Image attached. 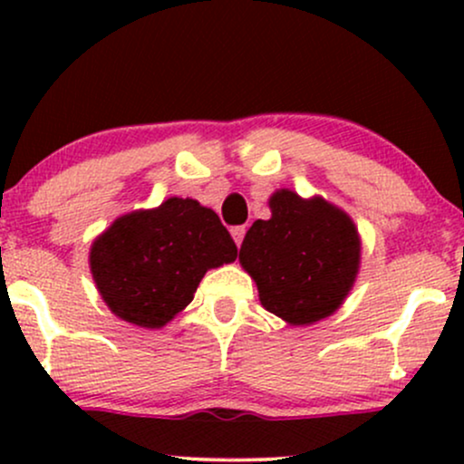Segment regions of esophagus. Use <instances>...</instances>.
<instances>
[{
    "instance_id": "obj_1",
    "label": "esophagus",
    "mask_w": 464,
    "mask_h": 464,
    "mask_svg": "<svg viewBox=\"0 0 464 464\" xmlns=\"http://www.w3.org/2000/svg\"><path fill=\"white\" fill-rule=\"evenodd\" d=\"M231 236H233V239H236L237 246H242L244 236H246V227H233L231 228Z\"/></svg>"
}]
</instances>
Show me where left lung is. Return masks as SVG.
<instances>
[{"label": "left lung", "mask_w": 464, "mask_h": 464, "mask_svg": "<svg viewBox=\"0 0 464 464\" xmlns=\"http://www.w3.org/2000/svg\"><path fill=\"white\" fill-rule=\"evenodd\" d=\"M270 220H255L239 248L259 301L290 324H312L343 305L360 268L353 220L321 196L305 200L279 189L268 200Z\"/></svg>", "instance_id": "8db88e82"}]
</instances>
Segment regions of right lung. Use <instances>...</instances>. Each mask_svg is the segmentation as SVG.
I'll use <instances>...</instances> for the list:
<instances>
[{
	"instance_id": "right-lung-1",
	"label": "right lung",
	"mask_w": 464,
	"mask_h": 464,
	"mask_svg": "<svg viewBox=\"0 0 464 464\" xmlns=\"http://www.w3.org/2000/svg\"><path fill=\"white\" fill-rule=\"evenodd\" d=\"M237 246L216 211L191 198L126 214L92 244L100 296L121 321L159 329L194 299L209 268L236 262Z\"/></svg>"
}]
</instances>
